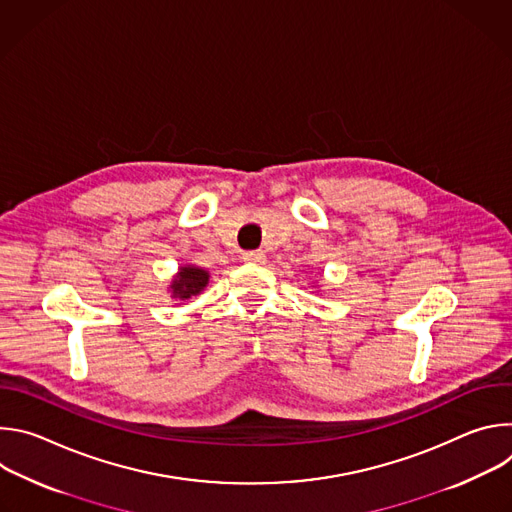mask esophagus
<instances>
[{
    "instance_id": "obj_1",
    "label": "esophagus",
    "mask_w": 512,
    "mask_h": 512,
    "mask_svg": "<svg viewBox=\"0 0 512 512\" xmlns=\"http://www.w3.org/2000/svg\"><path fill=\"white\" fill-rule=\"evenodd\" d=\"M243 261L255 263V265H263L267 261V255L263 251H247V253H243Z\"/></svg>"
}]
</instances>
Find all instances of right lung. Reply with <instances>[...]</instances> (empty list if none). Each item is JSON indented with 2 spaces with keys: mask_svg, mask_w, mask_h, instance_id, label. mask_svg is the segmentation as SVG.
Instances as JSON below:
<instances>
[{
  "mask_svg": "<svg viewBox=\"0 0 512 512\" xmlns=\"http://www.w3.org/2000/svg\"><path fill=\"white\" fill-rule=\"evenodd\" d=\"M210 281V273L198 265H180L178 273L172 277L170 285H168V294L174 300H190L192 296H200L204 287Z\"/></svg>",
  "mask_w": 512,
  "mask_h": 512,
  "instance_id": "add662e5",
  "label": "right lung"
}]
</instances>
